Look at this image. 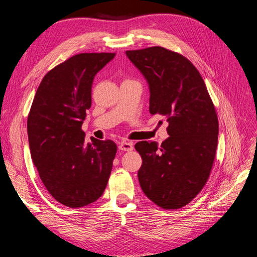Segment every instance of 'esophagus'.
I'll return each instance as SVG.
<instances>
[{"mask_svg":"<svg viewBox=\"0 0 257 257\" xmlns=\"http://www.w3.org/2000/svg\"><path fill=\"white\" fill-rule=\"evenodd\" d=\"M133 148H134L133 144L128 142H122L119 145V149L122 151H132L133 150Z\"/></svg>","mask_w":257,"mask_h":257,"instance_id":"esophagus-1","label":"esophagus"}]
</instances>
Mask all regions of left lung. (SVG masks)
Here are the masks:
<instances>
[{"label": "left lung", "mask_w": 257, "mask_h": 257, "mask_svg": "<svg viewBox=\"0 0 257 257\" xmlns=\"http://www.w3.org/2000/svg\"><path fill=\"white\" fill-rule=\"evenodd\" d=\"M149 85L151 114L164 115L169 137L139 142L138 180L145 195L164 209H179L206 184L215 157L219 122L199 72L181 54L163 47L125 52Z\"/></svg>", "instance_id": "8db88e82"}]
</instances>
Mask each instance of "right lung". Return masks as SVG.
Returning <instances> with one entry per match:
<instances>
[{
	"label": "right lung",
	"mask_w": 257,
	"mask_h": 257,
	"mask_svg": "<svg viewBox=\"0 0 257 257\" xmlns=\"http://www.w3.org/2000/svg\"><path fill=\"white\" fill-rule=\"evenodd\" d=\"M114 53H79L45 75L28 116L31 157L44 185L62 205L79 208L103 195L116 145L84 141L95 75Z\"/></svg>",
	"instance_id": "right-lung-1"
}]
</instances>
